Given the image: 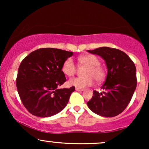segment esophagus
<instances>
[{
    "label": "esophagus",
    "mask_w": 149,
    "mask_h": 149,
    "mask_svg": "<svg viewBox=\"0 0 149 149\" xmlns=\"http://www.w3.org/2000/svg\"><path fill=\"white\" fill-rule=\"evenodd\" d=\"M76 91H78V92H82L84 90V89H80V88H76Z\"/></svg>",
    "instance_id": "34e87169"
}]
</instances>
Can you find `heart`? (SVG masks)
<instances>
[{"label":"heart","mask_w":149,"mask_h":149,"mask_svg":"<svg viewBox=\"0 0 149 149\" xmlns=\"http://www.w3.org/2000/svg\"><path fill=\"white\" fill-rule=\"evenodd\" d=\"M78 64L85 66L83 71V77H78L69 80L68 84L78 88H84L93 85L95 79L97 82L102 81L105 78V71L100 66V61L96 56L84 54L78 58ZM62 72L67 76H73L76 73V67L71 58L65 60L62 65Z\"/></svg>","instance_id":"1"}]
</instances>
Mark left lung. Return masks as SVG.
Wrapping results in <instances>:
<instances>
[{"mask_svg":"<svg viewBox=\"0 0 149 149\" xmlns=\"http://www.w3.org/2000/svg\"><path fill=\"white\" fill-rule=\"evenodd\" d=\"M100 56L105 61L107 76L102 86V92L93 91L87 102L89 109L103 117H114L127 107L136 87V67L127 54L120 49L109 47L88 50Z\"/></svg>","mask_w":149,"mask_h":149,"instance_id":"obj_1","label":"left lung"}]
</instances>
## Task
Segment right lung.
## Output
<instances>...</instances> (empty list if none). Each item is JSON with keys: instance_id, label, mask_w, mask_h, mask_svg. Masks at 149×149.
Wrapping results in <instances>:
<instances>
[{"instance_id": "add662e5", "label": "right lung", "mask_w": 149, "mask_h": 149, "mask_svg": "<svg viewBox=\"0 0 149 149\" xmlns=\"http://www.w3.org/2000/svg\"><path fill=\"white\" fill-rule=\"evenodd\" d=\"M73 52L56 48H40L31 52L20 64L17 88L22 104L32 115L49 117L67 105L75 87L59 89L66 82L62 72L65 60Z\"/></svg>"}]
</instances>
